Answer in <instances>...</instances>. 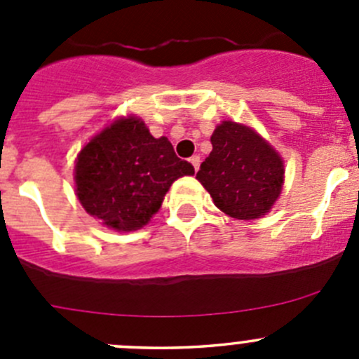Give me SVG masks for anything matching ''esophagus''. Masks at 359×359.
<instances>
[{
	"instance_id": "1",
	"label": "esophagus",
	"mask_w": 359,
	"mask_h": 359,
	"mask_svg": "<svg viewBox=\"0 0 359 359\" xmlns=\"http://www.w3.org/2000/svg\"><path fill=\"white\" fill-rule=\"evenodd\" d=\"M189 161H191V165L194 166V170H196V172H198V170H200V163H201V158H200V156H193V158L189 159Z\"/></svg>"
}]
</instances>
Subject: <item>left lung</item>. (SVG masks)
Here are the masks:
<instances>
[{
  "label": "left lung",
  "instance_id": "1",
  "mask_svg": "<svg viewBox=\"0 0 359 359\" xmlns=\"http://www.w3.org/2000/svg\"><path fill=\"white\" fill-rule=\"evenodd\" d=\"M212 153L201 163L200 180L217 208L240 220L260 219L280 198L283 159L247 125L222 121L212 137Z\"/></svg>",
  "mask_w": 359,
  "mask_h": 359
}]
</instances>
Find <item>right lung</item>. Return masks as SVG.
I'll return each instance as SVG.
<instances>
[{"instance_id": "add662e5", "label": "right lung", "mask_w": 359, "mask_h": 359, "mask_svg": "<svg viewBox=\"0 0 359 359\" xmlns=\"http://www.w3.org/2000/svg\"><path fill=\"white\" fill-rule=\"evenodd\" d=\"M166 137L154 139L137 116L119 118L97 133L74 166L76 196L102 226L137 231L161 208L179 177L193 175Z\"/></svg>"}]
</instances>
